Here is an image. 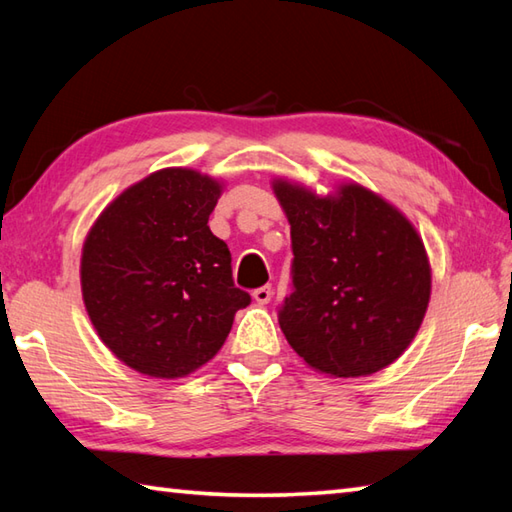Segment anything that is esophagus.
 <instances>
[{
    "label": "esophagus",
    "mask_w": 512,
    "mask_h": 512,
    "mask_svg": "<svg viewBox=\"0 0 512 512\" xmlns=\"http://www.w3.org/2000/svg\"><path fill=\"white\" fill-rule=\"evenodd\" d=\"M253 299L259 303V306H266V303L273 299V288L270 286H262V288H257L255 292H253Z\"/></svg>",
    "instance_id": "esophagus-1"
}]
</instances>
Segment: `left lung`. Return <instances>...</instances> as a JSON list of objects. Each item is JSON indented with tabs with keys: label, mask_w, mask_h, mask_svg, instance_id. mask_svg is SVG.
Instances as JSON below:
<instances>
[{
	"label": "left lung",
	"mask_w": 512,
	"mask_h": 512,
	"mask_svg": "<svg viewBox=\"0 0 512 512\" xmlns=\"http://www.w3.org/2000/svg\"><path fill=\"white\" fill-rule=\"evenodd\" d=\"M290 222L292 286L279 325L321 374L369 376L391 365L420 330L431 297L422 237L394 204L361 184L332 195L275 180Z\"/></svg>",
	"instance_id": "obj_1"
}]
</instances>
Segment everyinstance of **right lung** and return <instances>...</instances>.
Wrapping results in <instances>:
<instances>
[{
	"instance_id": "obj_1",
	"label": "right lung",
	"mask_w": 512,
	"mask_h": 512,
	"mask_svg": "<svg viewBox=\"0 0 512 512\" xmlns=\"http://www.w3.org/2000/svg\"><path fill=\"white\" fill-rule=\"evenodd\" d=\"M222 184L169 167L125 189L90 228L81 290L96 334L136 372L180 378L209 363L250 295L209 228Z\"/></svg>"
}]
</instances>
